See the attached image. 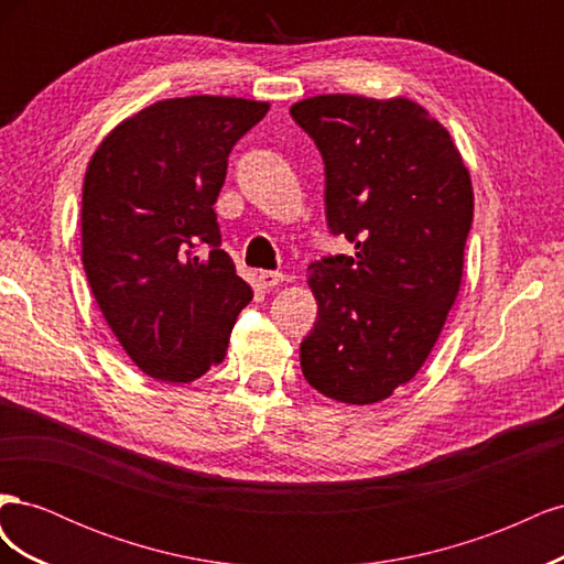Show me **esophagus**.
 I'll list each match as a JSON object with an SVG mask.
<instances>
[{
  "label": "esophagus",
  "mask_w": 564,
  "mask_h": 564,
  "mask_svg": "<svg viewBox=\"0 0 564 564\" xmlns=\"http://www.w3.org/2000/svg\"><path fill=\"white\" fill-rule=\"evenodd\" d=\"M256 280H259V284L263 289H272V286H278L284 280V275H282V272H278V270H261L259 275H256Z\"/></svg>",
  "instance_id": "34e87169"
}]
</instances>
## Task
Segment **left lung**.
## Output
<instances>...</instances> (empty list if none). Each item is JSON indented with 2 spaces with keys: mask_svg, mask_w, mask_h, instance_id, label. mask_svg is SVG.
Returning <instances> with one entry per match:
<instances>
[{
  "mask_svg": "<svg viewBox=\"0 0 564 564\" xmlns=\"http://www.w3.org/2000/svg\"><path fill=\"white\" fill-rule=\"evenodd\" d=\"M289 112L322 155L329 232L355 245L308 268L317 319L303 377L332 400L379 402L421 369L458 294L468 169L414 100L329 94Z\"/></svg>",
  "mask_w": 564,
  "mask_h": 564,
  "instance_id": "1",
  "label": "left lung"
}]
</instances>
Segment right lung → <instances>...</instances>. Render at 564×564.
Masks as SVG:
<instances>
[{"label":"right lung","mask_w":564,"mask_h":564,"mask_svg":"<svg viewBox=\"0 0 564 564\" xmlns=\"http://www.w3.org/2000/svg\"><path fill=\"white\" fill-rule=\"evenodd\" d=\"M265 112L268 104L247 98L160 100L112 129L89 162L84 270L112 334L152 379L207 373L251 301L220 249L214 202L232 145Z\"/></svg>","instance_id":"add662e5"}]
</instances>
